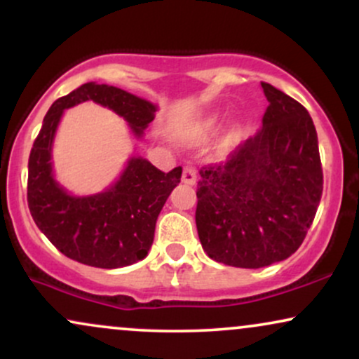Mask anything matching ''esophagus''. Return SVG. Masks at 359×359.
Listing matches in <instances>:
<instances>
[{
	"label": "esophagus",
	"mask_w": 359,
	"mask_h": 359,
	"mask_svg": "<svg viewBox=\"0 0 359 359\" xmlns=\"http://www.w3.org/2000/svg\"><path fill=\"white\" fill-rule=\"evenodd\" d=\"M197 180V175H196V167L194 165H185L184 167V172H182V182L187 184V185H194Z\"/></svg>",
	"instance_id": "obj_1"
}]
</instances>
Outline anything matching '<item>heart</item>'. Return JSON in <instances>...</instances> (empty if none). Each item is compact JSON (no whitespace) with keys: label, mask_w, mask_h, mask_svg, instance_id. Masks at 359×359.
I'll use <instances>...</instances> for the list:
<instances>
[{"label":"heart","mask_w":359,"mask_h":359,"mask_svg":"<svg viewBox=\"0 0 359 359\" xmlns=\"http://www.w3.org/2000/svg\"><path fill=\"white\" fill-rule=\"evenodd\" d=\"M216 119H217V116H216V114H214V116H211V118H209V119H208V121H205V128L212 126V125H214V123H216Z\"/></svg>","instance_id":"b5f03b06"}]
</instances>
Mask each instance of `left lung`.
Wrapping results in <instances>:
<instances>
[{"label":"left lung","mask_w":359,"mask_h":359,"mask_svg":"<svg viewBox=\"0 0 359 359\" xmlns=\"http://www.w3.org/2000/svg\"><path fill=\"white\" fill-rule=\"evenodd\" d=\"M269 108L257 137L197 182L196 224L209 258L262 269L299 250L323 196L316 126L300 102L262 82Z\"/></svg>","instance_id":"8db88e82"}]
</instances>
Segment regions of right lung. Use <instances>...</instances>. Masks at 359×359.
<instances>
[{
    "mask_svg": "<svg viewBox=\"0 0 359 359\" xmlns=\"http://www.w3.org/2000/svg\"><path fill=\"white\" fill-rule=\"evenodd\" d=\"M89 100L123 116L137 138L155 118V104L114 86L88 82L57 100L28 158V209L40 231L65 257L96 269H121L148 255L156 217L179 185L182 167L165 174L142 156H131L108 191L88 197L67 194L52 174L53 137L64 109Z\"/></svg>",
    "mask_w": 359,
    "mask_h": 359,
    "instance_id": "1",
    "label": "right lung"
}]
</instances>
